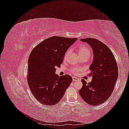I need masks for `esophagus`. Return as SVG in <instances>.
I'll return each mask as SVG.
<instances>
[{
    "label": "esophagus",
    "mask_w": 129,
    "mask_h": 129,
    "mask_svg": "<svg viewBox=\"0 0 129 129\" xmlns=\"http://www.w3.org/2000/svg\"><path fill=\"white\" fill-rule=\"evenodd\" d=\"M79 80V79H78L77 77H73V81L74 82H75V81H78Z\"/></svg>",
    "instance_id": "34e87169"
}]
</instances>
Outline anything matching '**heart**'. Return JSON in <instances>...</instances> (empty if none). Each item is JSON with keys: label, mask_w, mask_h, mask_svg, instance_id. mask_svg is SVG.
Wrapping results in <instances>:
<instances>
[{"label": "heart", "mask_w": 129, "mask_h": 129, "mask_svg": "<svg viewBox=\"0 0 129 129\" xmlns=\"http://www.w3.org/2000/svg\"><path fill=\"white\" fill-rule=\"evenodd\" d=\"M69 53H70V50H67V52H66L65 54L64 59H66V58L67 57V56L69 54ZM78 53H79V55H80L81 58L85 57H89L90 55V52L89 49L85 46H80L78 48ZM80 71V69L74 68V69H72L71 70V72L73 74H77Z\"/></svg>", "instance_id": "obj_1"}]
</instances>
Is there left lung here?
I'll return each instance as SVG.
<instances>
[{"label": "left lung", "instance_id": "obj_1", "mask_svg": "<svg viewBox=\"0 0 129 129\" xmlns=\"http://www.w3.org/2000/svg\"><path fill=\"white\" fill-rule=\"evenodd\" d=\"M91 47L93 60L89 69V76L92 77L88 83L82 79L83 87L79 90L82 99L88 104L99 105L104 103L114 90L118 76V69L114 54L108 47L95 38L82 39Z\"/></svg>", "mask_w": 129, "mask_h": 129}]
</instances>
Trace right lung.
Listing matches in <instances>:
<instances>
[{"mask_svg": "<svg viewBox=\"0 0 129 129\" xmlns=\"http://www.w3.org/2000/svg\"><path fill=\"white\" fill-rule=\"evenodd\" d=\"M77 40L54 36L39 44L30 52L28 60L27 82L34 97L46 105H53L60 102L72 82V77L66 74L56 75L66 52Z\"/></svg>", "mask_w": 129, "mask_h": 129, "instance_id": "obj_1", "label": "right lung"}]
</instances>
